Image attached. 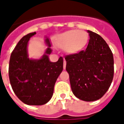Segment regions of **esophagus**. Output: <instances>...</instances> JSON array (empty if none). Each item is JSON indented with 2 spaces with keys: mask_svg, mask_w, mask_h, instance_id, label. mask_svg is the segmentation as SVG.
<instances>
[{
  "mask_svg": "<svg viewBox=\"0 0 124 124\" xmlns=\"http://www.w3.org/2000/svg\"><path fill=\"white\" fill-rule=\"evenodd\" d=\"M66 62L65 59H64V64H63V67H64V69H65V68H66Z\"/></svg>",
  "mask_w": 124,
  "mask_h": 124,
  "instance_id": "34e87169",
  "label": "esophagus"
}]
</instances>
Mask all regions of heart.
I'll use <instances>...</instances> for the list:
<instances>
[{
    "instance_id": "heart-1",
    "label": "heart",
    "mask_w": 124,
    "mask_h": 124,
    "mask_svg": "<svg viewBox=\"0 0 124 124\" xmlns=\"http://www.w3.org/2000/svg\"><path fill=\"white\" fill-rule=\"evenodd\" d=\"M54 41L56 46L64 49L67 54H76L86 47L88 34L86 31L81 30H70L55 36Z\"/></svg>"
}]
</instances>
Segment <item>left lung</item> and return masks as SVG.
Masks as SVG:
<instances>
[{"instance_id":"8db88e82","label":"left lung","mask_w":124,"mask_h":124,"mask_svg":"<svg viewBox=\"0 0 124 124\" xmlns=\"http://www.w3.org/2000/svg\"><path fill=\"white\" fill-rule=\"evenodd\" d=\"M90 36L85 50L65 57L71 89L76 97L86 101L101 98L112 84L114 57L103 38L87 31Z\"/></svg>"}]
</instances>
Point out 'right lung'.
Returning <instances> with one entry per match:
<instances>
[{"instance_id": "1", "label": "right lung", "mask_w": 124, "mask_h": 124, "mask_svg": "<svg viewBox=\"0 0 124 124\" xmlns=\"http://www.w3.org/2000/svg\"><path fill=\"white\" fill-rule=\"evenodd\" d=\"M36 32L23 36L10 55L8 68L10 82L15 93L27 105L40 106L52 98L57 78L63 70V58L56 62L49 60L51 43L46 37L48 48L40 59L28 57V44Z\"/></svg>"}]
</instances>
